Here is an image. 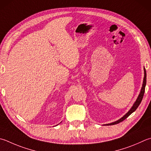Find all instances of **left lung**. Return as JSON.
Masks as SVG:
<instances>
[{"instance_id":"8db88e82","label":"left lung","mask_w":151,"mask_h":151,"mask_svg":"<svg viewBox=\"0 0 151 151\" xmlns=\"http://www.w3.org/2000/svg\"><path fill=\"white\" fill-rule=\"evenodd\" d=\"M144 72H145V76H144V79H143V87H142V89L141 91V93L139 94V95L138 96V98L137 99V101H135V102L133 104V106H132V109L129 110V111L128 112H127L126 115L124 116L123 117H122L120 120H118V121L113 122V123H110L109 124H106L107 126H112V125H114V124H117L118 123H120V122L124 121L125 119H126L128 116L131 114H132L133 112H134L135 110H136V109H137L138 106H139V104H141L142 99H143V95H144V93H145V85H146V82H147V73H146V70H145V68H144Z\"/></svg>"}]
</instances>
